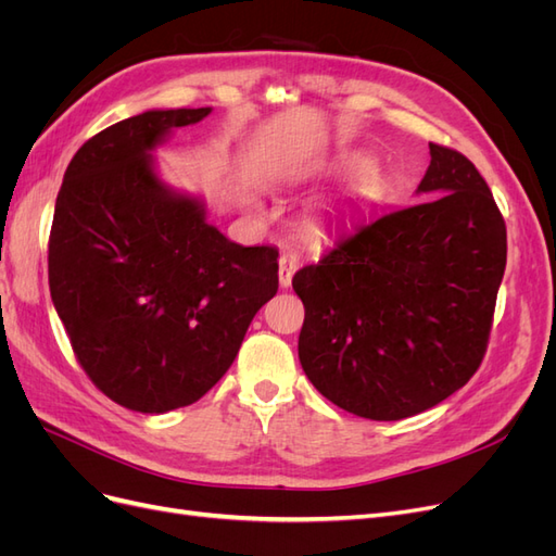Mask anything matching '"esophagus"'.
Listing matches in <instances>:
<instances>
[{"label": "esophagus", "mask_w": 556, "mask_h": 556, "mask_svg": "<svg viewBox=\"0 0 556 556\" xmlns=\"http://www.w3.org/2000/svg\"><path fill=\"white\" fill-rule=\"evenodd\" d=\"M296 266H299V257L294 255V252H285V255H280V260H278V282H280V288H290Z\"/></svg>", "instance_id": "obj_1"}]
</instances>
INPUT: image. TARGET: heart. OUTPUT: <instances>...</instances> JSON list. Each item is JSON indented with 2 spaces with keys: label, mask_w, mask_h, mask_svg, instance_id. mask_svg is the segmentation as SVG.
Here are the masks:
<instances>
[{
  "label": "heart",
  "mask_w": 556,
  "mask_h": 556,
  "mask_svg": "<svg viewBox=\"0 0 556 556\" xmlns=\"http://www.w3.org/2000/svg\"><path fill=\"white\" fill-rule=\"evenodd\" d=\"M362 164H364V160H359V157H345V160H343V166H362ZM371 185H374V174L366 172V174H362V178H359L357 190H359V192H366L368 188H371Z\"/></svg>",
  "instance_id": "obj_1"
}]
</instances>
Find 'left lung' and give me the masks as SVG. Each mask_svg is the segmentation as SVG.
I'll use <instances>...</instances> for the list:
<instances>
[{"mask_svg":"<svg viewBox=\"0 0 556 556\" xmlns=\"http://www.w3.org/2000/svg\"><path fill=\"white\" fill-rule=\"evenodd\" d=\"M415 206L364 215L296 271L299 362L336 406L376 422L422 413L470 380L506 271V223L457 150L429 143Z\"/></svg>","mask_w":556,"mask_h":556,"instance_id":"1","label":"left lung"}]
</instances>
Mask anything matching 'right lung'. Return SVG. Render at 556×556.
<instances>
[{
	"label": "right lung",
	"instance_id": "1",
	"mask_svg": "<svg viewBox=\"0 0 556 556\" xmlns=\"http://www.w3.org/2000/svg\"><path fill=\"white\" fill-rule=\"evenodd\" d=\"M213 109H150L83 143L48 243L53 306L90 380L137 413L199 401L278 292V250L239 245L204 197L172 188L155 150Z\"/></svg>",
	"mask_w": 556,
	"mask_h": 556
}]
</instances>
